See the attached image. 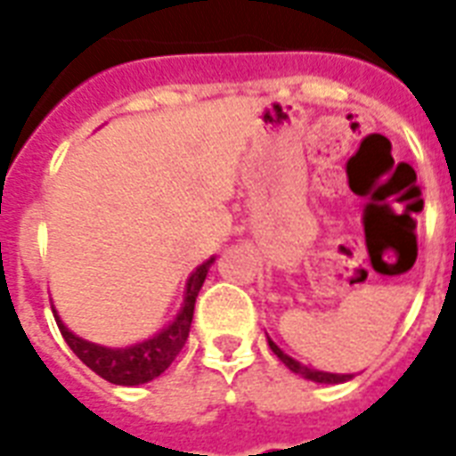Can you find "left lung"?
<instances>
[{
    "label": "left lung",
    "instance_id": "left-lung-1",
    "mask_svg": "<svg viewBox=\"0 0 456 456\" xmlns=\"http://www.w3.org/2000/svg\"><path fill=\"white\" fill-rule=\"evenodd\" d=\"M267 343H270L272 347V353L277 354L279 360L284 362L286 367L291 369V371H296V374L305 376V379H310V381H317V383H343L347 381V379H353L350 374H329V371H317V369H310V367H305V364H300L298 360H293V357H289V354L281 350V347L274 343L272 338H267Z\"/></svg>",
    "mask_w": 456,
    "mask_h": 456
}]
</instances>
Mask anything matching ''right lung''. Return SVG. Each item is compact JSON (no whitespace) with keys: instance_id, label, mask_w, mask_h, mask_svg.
<instances>
[{"instance_id":"add662e5","label":"right lung","mask_w":456,"mask_h":456,"mask_svg":"<svg viewBox=\"0 0 456 456\" xmlns=\"http://www.w3.org/2000/svg\"><path fill=\"white\" fill-rule=\"evenodd\" d=\"M213 260L215 257H210V260H206L203 265H199L196 272L189 277V284H186L184 293V305H182V310H179V314L175 317V322L165 326L163 331L156 333L153 338L144 340V343H137V346L130 347L94 346V343H89V340H82L80 336H75L73 331H68L66 326H63V322L59 319V314H56V310H53V317H56L61 336H63V340L68 343V347H70V350H73L94 374H99L109 383H116V386H139V383L153 381L156 376H160L165 369L170 367L172 362H175V357L182 353L186 338H189L196 296H199L200 286L206 281L208 267L213 265Z\"/></svg>"}]
</instances>
